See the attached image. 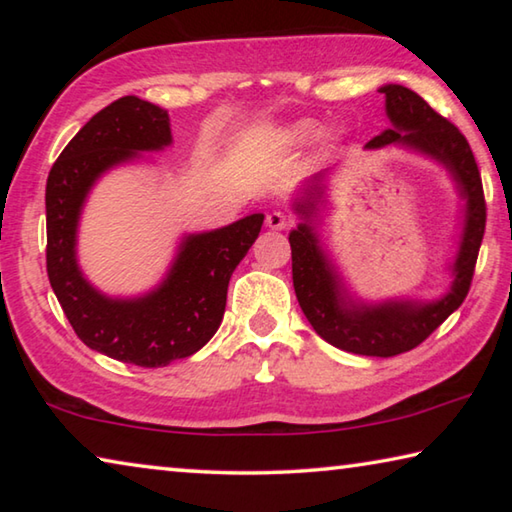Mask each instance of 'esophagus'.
I'll return each instance as SVG.
<instances>
[{"mask_svg":"<svg viewBox=\"0 0 512 512\" xmlns=\"http://www.w3.org/2000/svg\"><path fill=\"white\" fill-rule=\"evenodd\" d=\"M266 225L271 230H287L289 225H291V219L284 212H271V214H266Z\"/></svg>","mask_w":512,"mask_h":512,"instance_id":"esophagus-1","label":"esophagus"}]
</instances>
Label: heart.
Segmentation results:
<instances>
[{
  "mask_svg": "<svg viewBox=\"0 0 512 512\" xmlns=\"http://www.w3.org/2000/svg\"><path fill=\"white\" fill-rule=\"evenodd\" d=\"M318 133H320V128L316 121H300V124L289 128L287 137L291 142H309V140H314Z\"/></svg>",
  "mask_w": 512,
  "mask_h": 512,
  "instance_id": "b5f03b06",
  "label": "heart"
}]
</instances>
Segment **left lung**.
Masks as SVG:
<instances>
[{
    "instance_id": "left-lung-1",
    "label": "left lung",
    "mask_w": 512,
    "mask_h": 512,
    "mask_svg": "<svg viewBox=\"0 0 512 512\" xmlns=\"http://www.w3.org/2000/svg\"><path fill=\"white\" fill-rule=\"evenodd\" d=\"M379 92L386 97V115L391 119V128L372 137L366 149L400 144L429 155L452 173L465 201L461 246L452 266V289L433 302L386 300L379 305H366V302L352 300L311 225L318 198L323 196L318 183L305 189V196L293 203V210L300 214L302 223L291 230L289 244L293 289L316 334L345 352L366 354V357H395V354L418 348L433 329H438L449 314L463 305L485 232V198L474 153L465 135L452 121L438 115L420 94L404 85L388 83L379 88ZM316 180H320V176Z\"/></svg>"
}]
</instances>
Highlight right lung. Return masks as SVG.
Segmentation results:
<instances>
[{"mask_svg":"<svg viewBox=\"0 0 512 512\" xmlns=\"http://www.w3.org/2000/svg\"><path fill=\"white\" fill-rule=\"evenodd\" d=\"M171 144L167 110L121 97L99 110L58 155L47 178V275L69 325L88 348L142 368L192 357L219 329L230 275L262 230L250 214L187 235L169 273L140 298L103 296L76 262V232L92 185L117 164Z\"/></svg>","mask_w":512,"mask_h":512,"instance_id":"right-lung-1","label":"right lung"}]
</instances>
